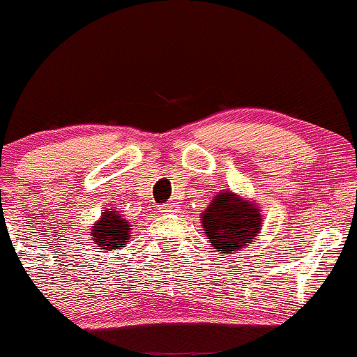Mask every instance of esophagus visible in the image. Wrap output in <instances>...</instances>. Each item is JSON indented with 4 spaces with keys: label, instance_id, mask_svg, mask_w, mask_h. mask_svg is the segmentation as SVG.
Segmentation results:
<instances>
[{
    "label": "esophagus",
    "instance_id": "34e87169",
    "mask_svg": "<svg viewBox=\"0 0 357 357\" xmlns=\"http://www.w3.org/2000/svg\"><path fill=\"white\" fill-rule=\"evenodd\" d=\"M174 210H178V203H174V202H169V203H166V205L159 206L160 213H169V211H174Z\"/></svg>",
    "mask_w": 357,
    "mask_h": 357
}]
</instances>
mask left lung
Segmentation results:
<instances>
[{
  "instance_id": "1",
  "label": "left lung",
  "mask_w": 357,
  "mask_h": 357,
  "mask_svg": "<svg viewBox=\"0 0 357 357\" xmlns=\"http://www.w3.org/2000/svg\"><path fill=\"white\" fill-rule=\"evenodd\" d=\"M199 218L206 238L223 256L248 248L259 234L262 222L259 206L232 191H220Z\"/></svg>"
}]
</instances>
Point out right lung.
Listing matches in <instances>:
<instances>
[{"label":"right lung","mask_w":357,"mask_h":357,"mask_svg":"<svg viewBox=\"0 0 357 357\" xmlns=\"http://www.w3.org/2000/svg\"><path fill=\"white\" fill-rule=\"evenodd\" d=\"M89 236L100 249L120 250L125 248L130 237V223L115 208L103 210V215L89 230Z\"/></svg>","instance_id":"right-lung-1"}]
</instances>
